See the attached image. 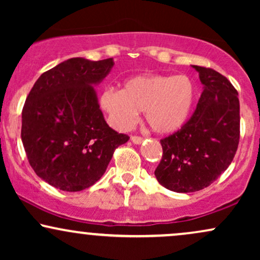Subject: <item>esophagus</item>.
<instances>
[{
	"label": "esophagus",
	"mask_w": 260,
	"mask_h": 260,
	"mask_svg": "<svg viewBox=\"0 0 260 260\" xmlns=\"http://www.w3.org/2000/svg\"><path fill=\"white\" fill-rule=\"evenodd\" d=\"M131 140H132V142L134 143V144H140V143L143 142V138H140V137H137V136H132L131 137Z\"/></svg>",
	"instance_id": "esophagus-1"
}]
</instances>
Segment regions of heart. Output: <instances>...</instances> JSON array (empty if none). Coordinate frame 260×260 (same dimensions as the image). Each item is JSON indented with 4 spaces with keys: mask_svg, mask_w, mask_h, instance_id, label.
<instances>
[{
    "mask_svg": "<svg viewBox=\"0 0 260 260\" xmlns=\"http://www.w3.org/2000/svg\"><path fill=\"white\" fill-rule=\"evenodd\" d=\"M196 100V85L184 74H138L122 83V89L107 88L99 104L115 129H131L144 111L149 127L157 134L177 132L186 124Z\"/></svg>",
    "mask_w": 260,
    "mask_h": 260,
    "instance_id": "b5f03b06",
    "label": "heart"
}]
</instances>
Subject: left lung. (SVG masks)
Listing matches in <instances>:
<instances>
[{
    "label": "left lung",
    "instance_id": "obj_1",
    "mask_svg": "<svg viewBox=\"0 0 260 260\" xmlns=\"http://www.w3.org/2000/svg\"><path fill=\"white\" fill-rule=\"evenodd\" d=\"M203 91L190 120L161 139L162 157L155 170L161 186L177 193L208 187L229 168L240 142L238 92L211 68L192 66Z\"/></svg>",
    "mask_w": 260,
    "mask_h": 260
}]
</instances>
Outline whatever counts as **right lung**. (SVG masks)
<instances>
[{
    "mask_svg": "<svg viewBox=\"0 0 260 260\" xmlns=\"http://www.w3.org/2000/svg\"><path fill=\"white\" fill-rule=\"evenodd\" d=\"M113 64V58H70L41 74L26 98L23 145L35 174L52 187L79 192L92 186L129 139L106 123L95 90Z\"/></svg>",
    "mask_w": 260,
    "mask_h": 260,
    "instance_id": "right-lung-1",
    "label": "right lung"
}]
</instances>
